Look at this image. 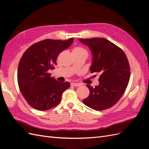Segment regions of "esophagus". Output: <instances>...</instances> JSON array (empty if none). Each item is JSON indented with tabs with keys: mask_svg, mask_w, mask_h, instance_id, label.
Listing matches in <instances>:
<instances>
[{
	"mask_svg": "<svg viewBox=\"0 0 149 149\" xmlns=\"http://www.w3.org/2000/svg\"><path fill=\"white\" fill-rule=\"evenodd\" d=\"M81 84H79V83H71V86H73V87H78V86H79Z\"/></svg>",
	"mask_w": 149,
	"mask_h": 149,
	"instance_id": "1",
	"label": "esophagus"
}]
</instances>
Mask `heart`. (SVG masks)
<instances>
[{
    "label": "heart",
    "mask_w": 149,
    "mask_h": 149,
    "mask_svg": "<svg viewBox=\"0 0 149 149\" xmlns=\"http://www.w3.org/2000/svg\"><path fill=\"white\" fill-rule=\"evenodd\" d=\"M74 50H76V51H79V52H86L85 50L84 49L82 48H79V47H78V48H76L75 49H74Z\"/></svg>",
    "instance_id": "1"
}]
</instances>
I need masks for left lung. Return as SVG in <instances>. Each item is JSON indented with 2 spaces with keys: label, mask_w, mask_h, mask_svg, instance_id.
<instances>
[{
  "label": "left lung",
  "mask_w": 149,
  "mask_h": 149,
  "mask_svg": "<svg viewBox=\"0 0 149 149\" xmlns=\"http://www.w3.org/2000/svg\"><path fill=\"white\" fill-rule=\"evenodd\" d=\"M79 41L91 51L89 71L100 74V84L95 88L86 85L90 93L83 102L96 111L109 109L118 102L127 87L130 76L127 58L123 49L107 39L79 38Z\"/></svg>",
  "instance_id": "1"
}]
</instances>
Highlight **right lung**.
I'll list each match as a JSON object with an SVG mask.
<instances>
[{
    "label": "right lung",
    "mask_w": 149,
    "mask_h": 149,
    "mask_svg": "<svg viewBox=\"0 0 149 149\" xmlns=\"http://www.w3.org/2000/svg\"><path fill=\"white\" fill-rule=\"evenodd\" d=\"M73 40H44L30 46L22 55L18 66V84L25 100L34 109L46 111L57 106L63 93L70 88L69 82L58 81L48 71L56 65L58 56Z\"/></svg>",
    "instance_id": "right-lung-1"
}]
</instances>
